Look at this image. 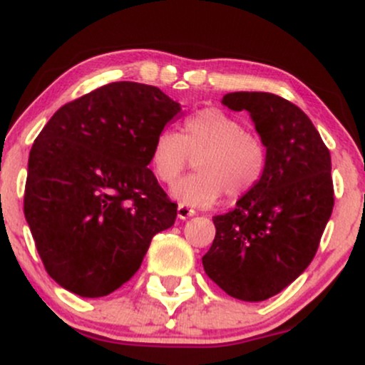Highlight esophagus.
I'll return each mask as SVG.
<instances>
[{"mask_svg":"<svg viewBox=\"0 0 365 365\" xmlns=\"http://www.w3.org/2000/svg\"><path fill=\"white\" fill-rule=\"evenodd\" d=\"M177 215L180 220H187V217H192L195 215V211L192 207L185 206V204H180L178 209H177Z\"/></svg>","mask_w":365,"mask_h":365,"instance_id":"1","label":"esophagus"}]
</instances>
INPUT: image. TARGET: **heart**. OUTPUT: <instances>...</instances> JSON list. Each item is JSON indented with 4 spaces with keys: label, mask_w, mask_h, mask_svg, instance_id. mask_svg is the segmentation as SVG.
I'll list each match as a JSON object with an SVG mask.
<instances>
[{
    "label": "heart",
    "mask_w": 365,
    "mask_h": 365,
    "mask_svg": "<svg viewBox=\"0 0 365 365\" xmlns=\"http://www.w3.org/2000/svg\"><path fill=\"white\" fill-rule=\"evenodd\" d=\"M197 157V173L171 187L185 206L204 207L221 195L240 199L252 192L266 170V149L235 116L220 108H204L183 121L182 133L165 128L150 148V168L171 185Z\"/></svg>",
    "instance_id": "1"
}]
</instances>
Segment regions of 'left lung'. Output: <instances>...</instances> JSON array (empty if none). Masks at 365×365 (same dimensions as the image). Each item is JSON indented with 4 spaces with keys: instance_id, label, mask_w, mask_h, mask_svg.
<instances>
[{
    "instance_id": "left-lung-1",
    "label": "left lung",
    "mask_w": 365,
    "mask_h": 365,
    "mask_svg": "<svg viewBox=\"0 0 365 365\" xmlns=\"http://www.w3.org/2000/svg\"><path fill=\"white\" fill-rule=\"evenodd\" d=\"M221 103L245 110L266 148V170L233 211L215 216L202 257L221 290L262 302L295 282L316 255L333 212L331 156L309 116L269 92H230Z\"/></svg>"
}]
</instances>
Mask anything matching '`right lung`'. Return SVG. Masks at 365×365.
Returning a JSON list of instances; mask_svg holds the SVG:
<instances>
[{
	"instance_id": "obj_1",
	"label": "right lung",
	"mask_w": 365,
	"mask_h": 365,
	"mask_svg": "<svg viewBox=\"0 0 365 365\" xmlns=\"http://www.w3.org/2000/svg\"><path fill=\"white\" fill-rule=\"evenodd\" d=\"M182 106L154 86L113 82L65 104L29 154L24 212L46 271L98 299L128 282L177 204L148 168Z\"/></svg>"
}]
</instances>
